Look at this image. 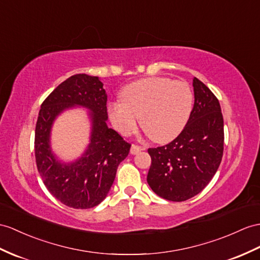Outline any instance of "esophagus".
<instances>
[{
  "instance_id": "esophagus-1",
  "label": "esophagus",
  "mask_w": 260,
  "mask_h": 260,
  "mask_svg": "<svg viewBox=\"0 0 260 260\" xmlns=\"http://www.w3.org/2000/svg\"><path fill=\"white\" fill-rule=\"evenodd\" d=\"M142 150H144V149L141 148V147H139V145L132 144V145H131V149H130V153H131V154H137V153H139V152L142 151Z\"/></svg>"
}]
</instances>
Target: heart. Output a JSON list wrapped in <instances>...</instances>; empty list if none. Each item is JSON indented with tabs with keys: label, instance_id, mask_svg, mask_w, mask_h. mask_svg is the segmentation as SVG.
Segmentation results:
<instances>
[{
	"label": "heart",
	"instance_id": "heart-1",
	"mask_svg": "<svg viewBox=\"0 0 260 260\" xmlns=\"http://www.w3.org/2000/svg\"><path fill=\"white\" fill-rule=\"evenodd\" d=\"M121 100L109 105V119L121 135L132 134L140 121L148 135L159 143L178 137L191 116L193 91L186 81L149 77L126 85Z\"/></svg>",
	"mask_w": 260,
	"mask_h": 260
}]
</instances>
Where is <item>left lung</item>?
<instances>
[{"mask_svg":"<svg viewBox=\"0 0 260 260\" xmlns=\"http://www.w3.org/2000/svg\"><path fill=\"white\" fill-rule=\"evenodd\" d=\"M194 106L188 121L172 142L148 150L150 187L160 198L183 202L211 182L224 150V120L217 98L193 78Z\"/></svg>","mask_w":260,"mask_h":260,"instance_id":"1","label":"left lung"}]
</instances>
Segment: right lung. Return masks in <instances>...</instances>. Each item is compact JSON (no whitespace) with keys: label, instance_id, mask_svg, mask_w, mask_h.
Segmentation results:
<instances>
[{"label":"right lung","instance_id":"1","mask_svg":"<svg viewBox=\"0 0 260 260\" xmlns=\"http://www.w3.org/2000/svg\"><path fill=\"white\" fill-rule=\"evenodd\" d=\"M87 109L91 121L90 143L78 159L60 160L52 152L50 136L62 112ZM107 93L99 77L77 74L62 81L44 100L35 129V157L44 184L55 199L73 208H91L103 202L117 169L131 144L107 125Z\"/></svg>","mask_w":260,"mask_h":260}]
</instances>
